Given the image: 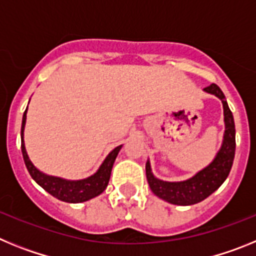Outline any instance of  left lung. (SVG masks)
<instances>
[{
  "label": "left lung",
  "mask_w": 256,
  "mask_h": 256,
  "mask_svg": "<svg viewBox=\"0 0 256 256\" xmlns=\"http://www.w3.org/2000/svg\"><path fill=\"white\" fill-rule=\"evenodd\" d=\"M205 91L219 97L224 108V140L214 162L209 166L198 172L195 177L183 182H164L158 180L151 173L150 162H146V177L151 191L170 204L194 205L205 200L224 182L234 164V150H236V130H234V115L228 108L224 94L216 83L205 87Z\"/></svg>",
  "instance_id": "obj_1"
}]
</instances>
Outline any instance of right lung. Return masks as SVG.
<instances>
[{
  "instance_id": "1",
  "label": "right lung",
  "mask_w": 256,
  "mask_h": 256,
  "mask_svg": "<svg viewBox=\"0 0 256 256\" xmlns=\"http://www.w3.org/2000/svg\"><path fill=\"white\" fill-rule=\"evenodd\" d=\"M26 110L22 115V158H24V162L28 169L29 174L32 178L40 184L44 191H47L50 195L54 198H58L65 202H83L90 198H94V196L100 195L105 191L108 187V180H110V174H112V164L115 162L118 152L120 150L122 146L115 148L112 152L108 154L105 162L100 166L98 172L94 174L92 177L87 178V180H65L61 178L51 177V176H46V174L40 173L34 165L32 164L29 160L28 155H26V146H24V140H22V132H24V126H26Z\"/></svg>"
}]
</instances>
